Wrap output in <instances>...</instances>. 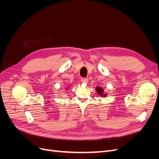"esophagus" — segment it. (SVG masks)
<instances>
[{
    "instance_id": "1",
    "label": "esophagus",
    "mask_w": 159,
    "mask_h": 159,
    "mask_svg": "<svg viewBox=\"0 0 159 159\" xmlns=\"http://www.w3.org/2000/svg\"><path fill=\"white\" fill-rule=\"evenodd\" d=\"M81 82H82V83L87 84L88 82V79L86 78H82L81 79Z\"/></svg>"
}]
</instances>
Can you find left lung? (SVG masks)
<instances>
[{"instance_id":"8db88e82","label":"left lung","mask_w":159,"mask_h":159,"mask_svg":"<svg viewBox=\"0 0 159 159\" xmlns=\"http://www.w3.org/2000/svg\"><path fill=\"white\" fill-rule=\"evenodd\" d=\"M96 91H97V92L99 94V95H103V89L102 88H101L99 87H97L96 88Z\"/></svg>"}]
</instances>
